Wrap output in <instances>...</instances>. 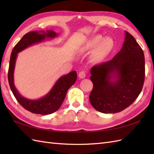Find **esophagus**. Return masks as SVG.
<instances>
[{
	"label": "esophagus",
	"mask_w": 154,
	"mask_h": 154,
	"mask_svg": "<svg viewBox=\"0 0 154 154\" xmlns=\"http://www.w3.org/2000/svg\"><path fill=\"white\" fill-rule=\"evenodd\" d=\"M86 76V73L85 71H81L79 73V77L81 78V79H83V78L85 77Z\"/></svg>",
	"instance_id": "obj_1"
}]
</instances>
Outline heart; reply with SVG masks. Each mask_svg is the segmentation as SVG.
<instances>
[{"label":"heart","mask_w":154,"mask_h":154,"mask_svg":"<svg viewBox=\"0 0 154 154\" xmlns=\"http://www.w3.org/2000/svg\"><path fill=\"white\" fill-rule=\"evenodd\" d=\"M114 47V41L112 38L106 37L103 39L102 36L98 35L88 40L81 50L82 51H87L93 50L96 47L91 58L94 63H100L110 54Z\"/></svg>","instance_id":"b5f03b06"}]
</instances>
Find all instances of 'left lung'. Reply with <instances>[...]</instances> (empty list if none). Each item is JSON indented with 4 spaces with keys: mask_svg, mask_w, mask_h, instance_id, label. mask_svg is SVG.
<instances>
[{
    "mask_svg": "<svg viewBox=\"0 0 154 154\" xmlns=\"http://www.w3.org/2000/svg\"><path fill=\"white\" fill-rule=\"evenodd\" d=\"M91 74V105L103 113L119 112L134 102L142 91L145 78L142 49L126 31L121 50L111 60L93 66Z\"/></svg>",
    "mask_w": 154,
    "mask_h": 154,
    "instance_id": "obj_1",
    "label": "left lung"
}]
</instances>
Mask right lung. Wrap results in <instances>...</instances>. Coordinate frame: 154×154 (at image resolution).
<instances>
[{
    "label": "right lung",
    "instance_id": "obj_1",
    "mask_svg": "<svg viewBox=\"0 0 154 154\" xmlns=\"http://www.w3.org/2000/svg\"><path fill=\"white\" fill-rule=\"evenodd\" d=\"M58 34L53 30L32 31L26 34L20 40L12 51L8 73V79L10 87L16 99L21 105L30 112L47 115L57 111L63 103L68 89L75 83L77 73L71 71L63 75L59 79L54 87L46 95L37 100L28 99L22 97L16 89L14 83V71L17 55L19 52L25 50L31 45L40 43L47 38L53 39L57 36Z\"/></svg>",
    "mask_w": 154,
    "mask_h": 154
}]
</instances>
